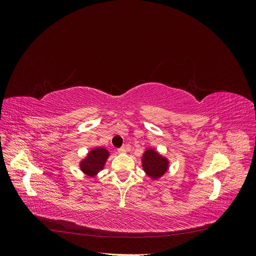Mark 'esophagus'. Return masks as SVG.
<instances>
[{
    "mask_svg": "<svg viewBox=\"0 0 256 256\" xmlns=\"http://www.w3.org/2000/svg\"><path fill=\"white\" fill-rule=\"evenodd\" d=\"M126 150H127V147L126 146H122V147H120V148L118 150V152H122H122H126Z\"/></svg>",
    "mask_w": 256,
    "mask_h": 256,
    "instance_id": "obj_1",
    "label": "esophagus"
}]
</instances>
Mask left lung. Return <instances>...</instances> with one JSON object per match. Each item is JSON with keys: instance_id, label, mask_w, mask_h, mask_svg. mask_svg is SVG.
Listing matches in <instances>:
<instances>
[{"instance_id": "8db88e82", "label": "left lung", "mask_w": 256, "mask_h": 256, "mask_svg": "<svg viewBox=\"0 0 256 256\" xmlns=\"http://www.w3.org/2000/svg\"><path fill=\"white\" fill-rule=\"evenodd\" d=\"M168 160L152 148L146 150L142 157V166L147 176L158 180L168 168Z\"/></svg>"}]
</instances>
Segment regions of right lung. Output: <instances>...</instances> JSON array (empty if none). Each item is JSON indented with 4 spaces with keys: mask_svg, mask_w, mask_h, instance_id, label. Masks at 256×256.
<instances>
[{
    "mask_svg": "<svg viewBox=\"0 0 256 256\" xmlns=\"http://www.w3.org/2000/svg\"><path fill=\"white\" fill-rule=\"evenodd\" d=\"M110 152L104 147H95L90 150L88 154L80 162L81 171L90 177L96 176L104 170L106 161L109 158Z\"/></svg>",
    "mask_w": 256,
    "mask_h": 256,
    "instance_id": "add662e5",
    "label": "right lung"
}]
</instances>
